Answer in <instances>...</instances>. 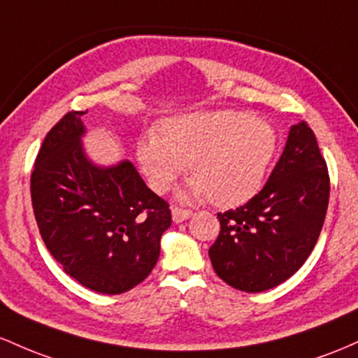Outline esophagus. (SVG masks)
<instances>
[{
	"instance_id": "1",
	"label": "esophagus",
	"mask_w": 358,
	"mask_h": 358,
	"mask_svg": "<svg viewBox=\"0 0 358 358\" xmlns=\"http://www.w3.org/2000/svg\"><path fill=\"white\" fill-rule=\"evenodd\" d=\"M191 215H192V211H189V210H182V208H178V206L172 208V220H174V223L184 222V220L189 218Z\"/></svg>"
}]
</instances>
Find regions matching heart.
<instances>
[{"label": "heart", "mask_w": 358, "mask_h": 358, "mask_svg": "<svg viewBox=\"0 0 358 358\" xmlns=\"http://www.w3.org/2000/svg\"><path fill=\"white\" fill-rule=\"evenodd\" d=\"M279 147L271 123L236 110L169 118L136 143V159L157 192L171 189L187 164L189 194L222 208L240 206L262 187Z\"/></svg>", "instance_id": "obj_1"}]
</instances>
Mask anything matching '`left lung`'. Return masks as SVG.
<instances>
[{
    "instance_id": "8db88e82",
    "label": "left lung",
    "mask_w": 358,
    "mask_h": 358,
    "mask_svg": "<svg viewBox=\"0 0 358 358\" xmlns=\"http://www.w3.org/2000/svg\"><path fill=\"white\" fill-rule=\"evenodd\" d=\"M330 176L306 122L289 130L264 189L243 206L218 213L213 268L228 286L262 292L289 279L315 248L327 216Z\"/></svg>"
}]
</instances>
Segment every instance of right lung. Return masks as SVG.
<instances>
[{
  "label": "right lung",
  "mask_w": 358,
  "mask_h": 358,
  "mask_svg": "<svg viewBox=\"0 0 358 358\" xmlns=\"http://www.w3.org/2000/svg\"><path fill=\"white\" fill-rule=\"evenodd\" d=\"M69 111L47 134L30 179L43 243L91 291L122 294L155 267L171 210L134 164L101 167L84 154L81 116Z\"/></svg>",
  "instance_id": "add662e5"
}]
</instances>
